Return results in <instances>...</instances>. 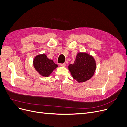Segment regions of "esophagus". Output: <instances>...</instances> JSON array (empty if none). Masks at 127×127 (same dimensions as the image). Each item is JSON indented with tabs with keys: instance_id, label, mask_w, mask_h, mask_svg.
Instances as JSON below:
<instances>
[{
	"instance_id": "34e87169",
	"label": "esophagus",
	"mask_w": 127,
	"mask_h": 127,
	"mask_svg": "<svg viewBox=\"0 0 127 127\" xmlns=\"http://www.w3.org/2000/svg\"><path fill=\"white\" fill-rule=\"evenodd\" d=\"M60 66H62V67H65L66 66V64L65 63H63V64H60Z\"/></svg>"
}]
</instances>
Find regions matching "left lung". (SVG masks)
Instances as JSON below:
<instances>
[{
	"instance_id": "obj_1",
	"label": "left lung",
	"mask_w": 127,
	"mask_h": 127,
	"mask_svg": "<svg viewBox=\"0 0 127 127\" xmlns=\"http://www.w3.org/2000/svg\"><path fill=\"white\" fill-rule=\"evenodd\" d=\"M69 70L74 79L84 82L93 76L96 70V63L93 57L86 53H78L75 63L69 64Z\"/></svg>"
}]
</instances>
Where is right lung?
Here are the masks:
<instances>
[{
  "mask_svg": "<svg viewBox=\"0 0 127 127\" xmlns=\"http://www.w3.org/2000/svg\"><path fill=\"white\" fill-rule=\"evenodd\" d=\"M34 67L39 74L44 77H48L58 67L53 60L48 58L45 54L39 55L34 58Z\"/></svg>",
  "mask_w": 127,
  "mask_h": 127,
  "instance_id": "1",
  "label": "right lung"
}]
</instances>
